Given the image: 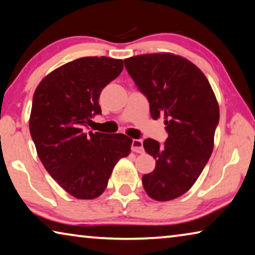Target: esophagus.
Here are the masks:
<instances>
[{"instance_id":"1","label":"esophagus","mask_w":255,"mask_h":255,"mask_svg":"<svg viewBox=\"0 0 255 255\" xmlns=\"http://www.w3.org/2000/svg\"><path fill=\"white\" fill-rule=\"evenodd\" d=\"M131 149L135 153H143L144 152L143 140H141V139H132L131 140Z\"/></svg>"}]
</instances>
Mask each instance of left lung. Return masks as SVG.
Here are the masks:
<instances>
[{
  "instance_id": "8db88e82",
  "label": "left lung",
  "mask_w": 255,
  "mask_h": 255,
  "mask_svg": "<svg viewBox=\"0 0 255 255\" xmlns=\"http://www.w3.org/2000/svg\"><path fill=\"white\" fill-rule=\"evenodd\" d=\"M124 62L148 100L152 118H166L169 133L163 144L144 140L145 150L156 161L154 171L141 178L144 189L155 200L175 199L192 187L213 152L217 100L204 73L180 56L148 54Z\"/></svg>"
}]
</instances>
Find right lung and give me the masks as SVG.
I'll use <instances>...</instances> for the list:
<instances>
[{"instance_id": "1", "label": "right lung", "mask_w": 255, "mask_h": 255, "mask_svg": "<svg viewBox=\"0 0 255 255\" xmlns=\"http://www.w3.org/2000/svg\"><path fill=\"white\" fill-rule=\"evenodd\" d=\"M123 68L122 59L82 57L51 72L34 91L29 128L38 156L77 199L100 196L116 164L130 153L131 139L124 133L85 132L101 115L102 90Z\"/></svg>"}]
</instances>
